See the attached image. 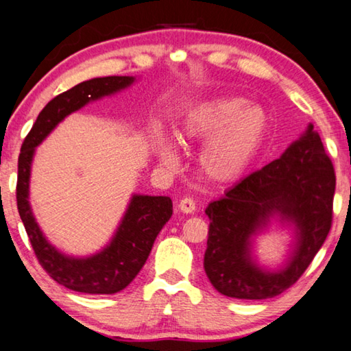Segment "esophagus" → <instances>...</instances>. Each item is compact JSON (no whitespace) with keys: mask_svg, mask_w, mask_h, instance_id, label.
<instances>
[{"mask_svg":"<svg viewBox=\"0 0 351 351\" xmlns=\"http://www.w3.org/2000/svg\"><path fill=\"white\" fill-rule=\"evenodd\" d=\"M178 207H180V210L184 212V213H193L195 212V207H197V206H195L193 198L186 197V198H182L180 201V204H178Z\"/></svg>","mask_w":351,"mask_h":351,"instance_id":"1","label":"esophagus"}]
</instances>
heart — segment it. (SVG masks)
<instances>
[{
  "instance_id": "heart-1",
  "label": "heart",
  "mask_w": 351,
  "mask_h": 351,
  "mask_svg": "<svg viewBox=\"0 0 351 351\" xmlns=\"http://www.w3.org/2000/svg\"><path fill=\"white\" fill-rule=\"evenodd\" d=\"M269 119L258 105H247L245 97L217 96L204 100L189 112L180 130L182 142H207L201 152L203 173L215 182L239 178L257 156L266 139ZM161 164L175 167L178 153L165 139L154 144Z\"/></svg>"
}]
</instances>
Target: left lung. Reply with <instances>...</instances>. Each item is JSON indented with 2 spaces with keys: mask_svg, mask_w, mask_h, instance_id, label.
I'll return each instance as SVG.
<instances>
[{
  "mask_svg": "<svg viewBox=\"0 0 351 351\" xmlns=\"http://www.w3.org/2000/svg\"><path fill=\"white\" fill-rule=\"evenodd\" d=\"M335 189L331 159L310 123L280 158L207 206L210 224L204 269L213 288L235 299L261 300L293 287L330 232ZM272 216L296 228V246L278 271L260 269L250 252L252 235Z\"/></svg>",
  "mask_w": 351,
  "mask_h": 351,
  "instance_id": "1",
  "label": "left lung"
}]
</instances>
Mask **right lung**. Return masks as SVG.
Listing matches in <instances>:
<instances>
[{"mask_svg": "<svg viewBox=\"0 0 351 351\" xmlns=\"http://www.w3.org/2000/svg\"><path fill=\"white\" fill-rule=\"evenodd\" d=\"M134 77L110 75L82 82L58 94L35 121L21 145L16 181V206L29 240L43 269L64 288L86 294H114L127 288L145 265L153 243L169 221L173 204L169 197L133 195L112 240L91 257H69L51 245L41 232L29 204V180L35 147L71 112L82 106L125 90Z\"/></svg>", "mask_w": 351, "mask_h": 351, "instance_id": "1", "label": "right lung"}]
</instances>
